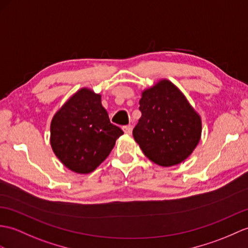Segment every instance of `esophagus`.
Returning a JSON list of instances; mask_svg holds the SVG:
<instances>
[{"instance_id":"34e87169","label":"esophagus","mask_w":248,"mask_h":248,"mask_svg":"<svg viewBox=\"0 0 248 248\" xmlns=\"http://www.w3.org/2000/svg\"><path fill=\"white\" fill-rule=\"evenodd\" d=\"M123 130L125 134H131L132 133V126L131 125H124Z\"/></svg>"}]
</instances>
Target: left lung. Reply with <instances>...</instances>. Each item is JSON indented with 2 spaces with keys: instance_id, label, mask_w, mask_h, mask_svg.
Instances as JSON below:
<instances>
[{
  "instance_id": "8db88e82",
  "label": "left lung",
  "mask_w": 248,
  "mask_h": 248,
  "mask_svg": "<svg viewBox=\"0 0 248 248\" xmlns=\"http://www.w3.org/2000/svg\"><path fill=\"white\" fill-rule=\"evenodd\" d=\"M141 117L133 129L135 141L153 163L170 167L182 163L200 141L202 124L198 113L168 80L142 92Z\"/></svg>"
}]
</instances>
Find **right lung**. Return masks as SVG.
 Instances as JSON below:
<instances>
[{
  "label": "right lung",
  "instance_id": "obj_1",
  "mask_svg": "<svg viewBox=\"0 0 248 248\" xmlns=\"http://www.w3.org/2000/svg\"><path fill=\"white\" fill-rule=\"evenodd\" d=\"M111 124L101 97L81 89L55 114L50 124V145L62 164L77 173L94 171L123 135Z\"/></svg>",
  "mask_w": 248,
  "mask_h": 248
}]
</instances>
